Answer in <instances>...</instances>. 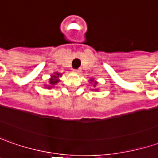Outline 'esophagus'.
I'll return each mask as SVG.
<instances>
[{"label":"esophagus","mask_w":158,"mask_h":158,"mask_svg":"<svg viewBox=\"0 0 158 158\" xmlns=\"http://www.w3.org/2000/svg\"><path fill=\"white\" fill-rule=\"evenodd\" d=\"M73 72L74 73H80V70H79V69H74Z\"/></svg>","instance_id":"1"}]
</instances>
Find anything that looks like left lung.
Segmentation results:
<instances>
[{
	"mask_svg": "<svg viewBox=\"0 0 158 158\" xmlns=\"http://www.w3.org/2000/svg\"><path fill=\"white\" fill-rule=\"evenodd\" d=\"M95 85H96V84H95ZM94 86H95V85H94Z\"/></svg>",
	"mask_w": 158,
	"mask_h": 158,
	"instance_id": "obj_1",
	"label": "left lung"
}]
</instances>
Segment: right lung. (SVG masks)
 Here are the masks:
<instances>
[{"label":"right lung","mask_w":158,"mask_h":158,"mask_svg":"<svg viewBox=\"0 0 158 158\" xmlns=\"http://www.w3.org/2000/svg\"><path fill=\"white\" fill-rule=\"evenodd\" d=\"M59 75H60L59 73H56V75L52 76V79H50V85H48V88H52V86L55 85L59 81V79H57L59 77Z\"/></svg>","instance_id":"add662e5"}]
</instances>
